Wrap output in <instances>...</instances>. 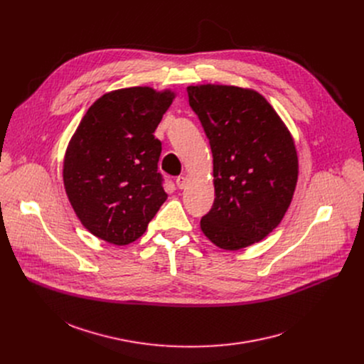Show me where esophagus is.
I'll use <instances>...</instances> for the list:
<instances>
[{"instance_id":"34e87169","label":"esophagus","mask_w":364,"mask_h":364,"mask_svg":"<svg viewBox=\"0 0 364 364\" xmlns=\"http://www.w3.org/2000/svg\"><path fill=\"white\" fill-rule=\"evenodd\" d=\"M176 184H177V187H178L180 190L186 188V186H187V177H184V176H178V177L176 178Z\"/></svg>"}]
</instances>
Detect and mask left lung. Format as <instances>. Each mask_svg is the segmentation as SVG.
<instances>
[{
    "mask_svg": "<svg viewBox=\"0 0 364 364\" xmlns=\"http://www.w3.org/2000/svg\"><path fill=\"white\" fill-rule=\"evenodd\" d=\"M188 103L213 154L215 203L200 220L205 237L225 250L265 239L284 219L298 181L294 138L253 89L187 87Z\"/></svg>",
    "mask_w": 364,
    "mask_h": 364,
    "instance_id": "obj_1",
    "label": "left lung"
}]
</instances>
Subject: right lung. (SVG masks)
<instances>
[{"mask_svg":"<svg viewBox=\"0 0 364 364\" xmlns=\"http://www.w3.org/2000/svg\"><path fill=\"white\" fill-rule=\"evenodd\" d=\"M176 93L149 86L117 89L93 102L69 141L63 184L80 223L124 246L141 237L167 200L154 136Z\"/></svg>","mask_w":364,"mask_h":364,"instance_id":"add662e5","label":"right lung"}]
</instances>
